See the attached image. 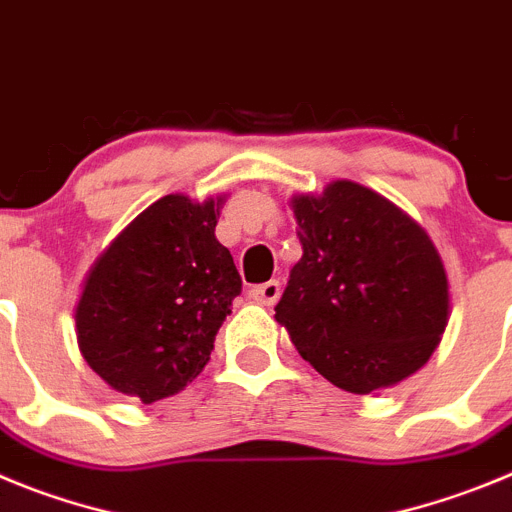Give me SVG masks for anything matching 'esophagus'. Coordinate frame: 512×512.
Returning <instances> with one entry per match:
<instances>
[{
  "mask_svg": "<svg viewBox=\"0 0 512 512\" xmlns=\"http://www.w3.org/2000/svg\"><path fill=\"white\" fill-rule=\"evenodd\" d=\"M250 298L255 303H262V306H273L280 298V283L278 280H267V283L255 285V288L250 290Z\"/></svg>",
  "mask_w": 512,
  "mask_h": 512,
  "instance_id": "1",
  "label": "esophagus"
}]
</instances>
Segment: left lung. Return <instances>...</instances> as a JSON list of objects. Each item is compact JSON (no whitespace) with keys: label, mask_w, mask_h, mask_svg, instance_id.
<instances>
[{"label":"left lung","mask_w":512,"mask_h":512,"mask_svg":"<svg viewBox=\"0 0 512 512\" xmlns=\"http://www.w3.org/2000/svg\"><path fill=\"white\" fill-rule=\"evenodd\" d=\"M303 257L275 319L336 388L367 395L421 370L449 321V280L428 234L352 181L293 196Z\"/></svg>","instance_id":"8db88e82"}]
</instances>
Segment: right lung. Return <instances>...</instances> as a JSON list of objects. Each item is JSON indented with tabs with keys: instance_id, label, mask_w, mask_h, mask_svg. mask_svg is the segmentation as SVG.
Here are the masks:
<instances>
[{
	"instance_id": "obj_1",
	"label": "right lung",
	"mask_w": 512,
	"mask_h": 512,
	"mask_svg": "<svg viewBox=\"0 0 512 512\" xmlns=\"http://www.w3.org/2000/svg\"><path fill=\"white\" fill-rule=\"evenodd\" d=\"M222 196L170 193L94 262L76 306L78 349L117 393L155 403L196 380L242 278L216 239Z\"/></svg>"
}]
</instances>
